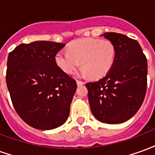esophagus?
Masks as SVG:
<instances>
[{"label":"esophagus","mask_w":155,"mask_h":155,"mask_svg":"<svg viewBox=\"0 0 155 155\" xmlns=\"http://www.w3.org/2000/svg\"><path fill=\"white\" fill-rule=\"evenodd\" d=\"M76 84H77L78 86H81V85H83L84 84L83 81H76Z\"/></svg>","instance_id":"1"}]
</instances>
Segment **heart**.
I'll list each match as a JSON object with an SVG mask.
<instances>
[{"label": "heart", "mask_w": 155, "mask_h": 155, "mask_svg": "<svg viewBox=\"0 0 155 155\" xmlns=\"http://www.w3.org/2000/svg\"><path fill=\"white\" fill-rule=\"evenodd\" d=\"M116 50L109 40L83 38L69 45L67 52L59 51L54 61L61 71L71 74L81 62V74L92 78H101L107 74L114 64Z\"/></svg>", "instance_id": "obj_1"}]
</instances>
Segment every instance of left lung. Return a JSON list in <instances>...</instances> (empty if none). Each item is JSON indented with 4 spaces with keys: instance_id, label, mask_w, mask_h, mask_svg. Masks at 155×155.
Instances as JSON below:
<instances>
[{
    "instance_id": "obj_1",
    "label": "left lung",
    "mask_w": 155,
    "mask_h": 155,
    "mask_svg": "<svg viewBox=\"0 0 155 155\" xmlns=\"http://www.w3.org/2000/svg\"><path fill=\"white\" fill-rule=\"evenodd\" d=\"M115 46L114 64L105 76L86 83L92 114L105 124H121L133 117L147 88V59L138 41L114 32L102 34Z\"/></svg>"
}]
</instances>
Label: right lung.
I'll use <instances>...</instances> for the list:
<instances>
[{
  "mask_svg": "<svg viewBox=\"0 0 155 155\" xmlns=\"http://www.w3.org/2000/svg\"><path fill=\"white\" fill-rule=\"evenodd\" d=\"M65 44L34 41L8 55L6 84L19 116L30 126L49 130L67 120L76 82L58 67L56 53Z\"/></svg>",
  "mask_w": 155,
  "mask_h": 155,
  "instance_id": "1",
  "label": "right lung"
}]
</instances>
